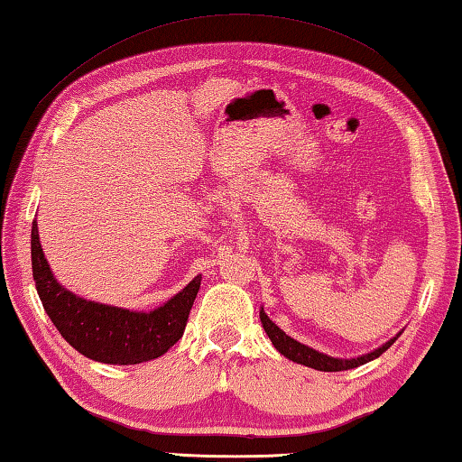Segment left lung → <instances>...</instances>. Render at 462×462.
<instances>
[{
    "instance_id": "left-lung-1",
    "label": "left lung",
    "mask_w": 462,
    "mask_h": 462,
    "mask_svg": "<svg viewBox=\"0 0 462 462\" xmlns=\"http://www.w3.org/2000/svg\"><path fill=\"white\" fill-rule=\"evenodd\" d=\"M261 322H263V328L264 332H267V336L273 342V346H275L281 355L287 356L289 361L293 363H300V365H306L310 366V369H316V371H348V369H355V366L358 365H365L373 361V358L381 356L385 350L391 346V344L395 342L389 340L387 344H383L381 348L373 350L371 355H365V356H358V358H350V361H342V358H332V356H326L322 353H318V350L306 346V344H300L297 340H293L291 336H287L283 330H279V328L271 322L269 316L264 314V311L261 310Z\"/></svg>"
}]
</instances>
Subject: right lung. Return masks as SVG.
<instances>
[{
  "label": "right lung",
  "instance_id": "1",
  "mask_svg": "<svg viewBox=\"0 0 462 462\" xmlns=\"http://www.w3.org/2000/svg\"><path fill=\"white\" fill-rule=\"evenodd\" d=\"M32 275L44 311L62 338L91 361L138 365L165 355L181 338L201 277H195L165 306L140 314L88 301L67 291L52 277L32 222Z\"/></svg>",
  "mask_w": 462,
  "mask_h": 462
}]
</instances>
